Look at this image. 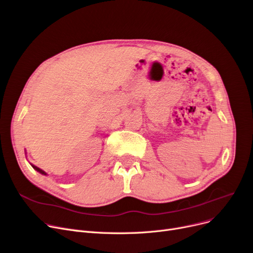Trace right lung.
Here are the masks:
<instances>
[{
	"mask_svg": "<svg viewBox=\"0 0 253 253\" xmlns=\"http://www.w3.org/2000/svg\"><path fill=\"white\" fill-rule=\"evenodd\" d=\"M31 165H32V164H31ZM32 167L34 168V169H35L36 171H37V172H39V173H41L42 175H47V174H46V173H45V172H44L43 170H41V169H40V168H38V167H36V166H34V165H32Z\"/></svg>",
	"mask_w": 253,
	"mask_h": 253,
	"instance_id": "add662e5",
	"label": "right lung"
}]
</instances>
